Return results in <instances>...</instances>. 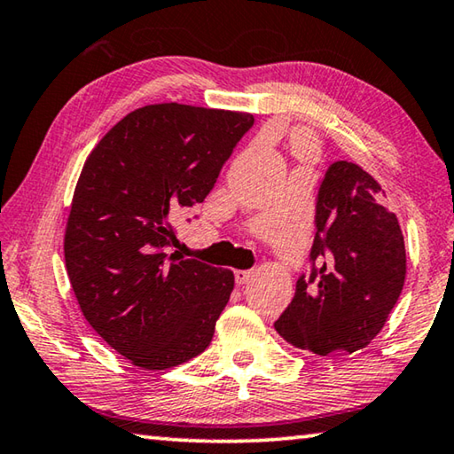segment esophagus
Returning <instances> with one entry per match:
<instances>
[{"mask_svg":"<svg viewBox=\"0 0 454 454\" xmlns=\"http://www.w3.org/2000/svg\"><path fill=\"white\" fill-rule=\"evenodd\" d=\"M251 274H254V271H249V270H235V282L239 286L246 284L251 278Z\"/></svg>","mask_w":454,"mask_h":454,"instance_id":"obj_1","label":"esophagus"}]
</instances>
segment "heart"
Wrapping results in <instances>:
<instances>
[{
  "instance_id": "b5f03b06",
  "label": "heart",
  "mask_w": 454,
  "mask_h": 454,
  "mask_svg": "<svg viewBox=\"0 0 454 454\" xmlns=\"http://www.w3.org/2000/svg\"><path fill=\"white\" fill-rule=\"evenodd\" d=\"M298 148H300V152H306V150H309V144H306L302 139V142H298Z\"/></svg>"
}]
</instances>
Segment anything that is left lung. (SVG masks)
<instances>
[{
  "mask_svg": "<svg viewBox=\"0 0 454 454\" xmlns=\"http://www.w3.org/2000/svg\"><path fill=\"white\" fill-rule=\"evenodd\" d=\"M310 276L274 326L317 355L357 351L383 329L406 280V247L386 192L361 166L339 160L318 186Z\"/></svg>",
  "mask_w": 454,
  "mask_h": 454,
  "instance_id": "1",
  "label": "left lung"
}]
</instances>
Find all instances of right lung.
Returning a JSON list of instances; mask_svg holds the SVG:
<instances>
[{
	"instance_id": "right-lung-1",
	"label": "right lung",
	"mask_w": 454,
	"mask_h": 454,
	"mask_svg": "<svg viewBox=\"0 0 454 454\" xmlns=\"http://www.w3.org/2000/svg\"><path fill=\"white\" fill-rule=\"evenodd\" d=\"M251 125L241 111L145 106L114 125L82 166L67 274L87 323L137 367H176L211 343L233 271L170 254L174 221L203 203Z\"/></svg>"
}]
</instances>
